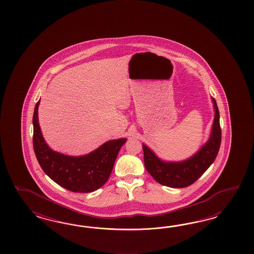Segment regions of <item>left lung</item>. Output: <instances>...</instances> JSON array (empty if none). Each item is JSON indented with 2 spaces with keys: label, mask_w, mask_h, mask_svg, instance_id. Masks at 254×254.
Here are the masks:
<instances>
[{
  "label": "left lung",
  "mask_w": 254,
  "mask_h": 254,
  "mask_svg": "<svg viewBox=\"0 0 254 254\" xmlns=\"http://www.w3.org/2000/svg\"><path fill=\"white\" fill-rule=\"evenodd\" d=\"M211 99L215 114L210 136L208 141L188 159L180 162L164 161L149 147L142 144L145 169L160 185L172 188L187 187L197 181L215 160L221 145L222 130L217 103L213 98Z\"/></svg>",
  "instance_id": "left-lung-1"
}]
</instances>
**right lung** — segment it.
Here are the masks:
<instances>
[{"instance_id":"add662e5","label":"right lung","mask_w":254,"mask_h":254,"mask_svg":"<svg viewBox=\"0 0 254 254\" xmlns=\"http://www.w3.org/2000/svg\"><path fill=\"white\" fill-rule=\"evenodd\" d=\"M34 108L33 149L42 169L56 184L75 192H90L107 182L121 147L127 138L112 139L91 153L70 156L53 151L46 144L39 126L38 107Z\"/></svg>"}]
</instances>
